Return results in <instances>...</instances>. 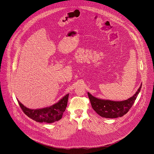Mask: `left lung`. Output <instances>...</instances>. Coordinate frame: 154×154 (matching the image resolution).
I'll use <instances>...</instances> for the list:
<instances>
[{
	"mask_svg": "<svg viewBox=\"0 0 154 154\" xmlns=\"http://www.w3.org/2000/svg\"><path fill=\"white\" fill-rule=\"evenodd\" d=\"M141 85L137 93L131 97L123 101H112L96 98L88 93L92 108L100 116L106 118H116L125 115L134 105L138 94H139Z\"/></svg>",
	"mask_w": 154,
	"mask_h": 154,
	"instance_id": "8db88e82",
	"label": "left lung"
}]
</instances>
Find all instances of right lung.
Wrapping results in <instances>:
<instances>
[{
  "mask_svg": "<svg viewBox=\"0 0 154 154\" xmlns=\"http://www.w3.org/2000/svg\"><path fill=\"white\" fill-rule=\"evenodd\" d=\"M68 97L69 94H67L52 106L36 109H29L17 101L23 112L32 119L38 122L52 123L61 119L67 106Z\"/></svg>",
  "mask_w": 154,
  "mask_h": 154,
  "instance_id": "1",
  "label": "right lung"
}]
</instances>
